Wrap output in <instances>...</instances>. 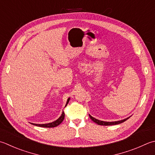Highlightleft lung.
<instances>
[{
  "label": "left lung",
  "mask_w": 155,
  "mask_h": 155,
  "mask_svg": "<svg viewBox=\"0 0 155 155\" xmlns=\"http://www.w3.org/2000/svg\"><path fill=\"white\" fill-rule=\"evenodd\" d=\"M89 117L94 122H95L96 124H97L98 125H101V126H111V125H116V124H119L122 122H124L125 121H126L128 119H129V117H127L126 119L122 120H120V121H116V122H104V121H101L97 119H95L93 117H92L91 115H89Z\"/></svg>",
  "instance_id": "1"
}]
</instances>
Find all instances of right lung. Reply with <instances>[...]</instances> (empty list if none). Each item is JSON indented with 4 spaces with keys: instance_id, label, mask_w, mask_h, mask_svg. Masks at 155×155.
Wrapping results in <instances>:
<instances>
[{
    "instance_id": "obj_1",
    "label": "right lung",
    "mask_w": 155,
    "mask_h": 155,
    "mask_svg": "<svg viewBox=\"0 0 155 155\" xmlns=\"http://www.w3.org/2000/svg\"><path fill=\"white\" fill-rule=\"evenodd\" d=\"M69 100H70V98L68 99L66 106L67 105V104H68ZM64 112L63 111L62 115L60 116V117L58 118V119L56 120V121H54V122H53L48 123V124H32V123H31V124L34 126H39V127H44V128H54V127H56L57 126H58L59 124H61L62 122V121L64 120Z\"/></svg>"
}]
</instances>
